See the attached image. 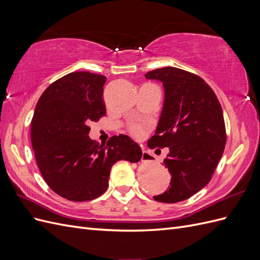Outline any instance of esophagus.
<instances>
[{"label": "esophagus", "mask_w": 260, "mask_h": 260, "mask_svg": "<svg viewBox=\"0 0 260 260\" xmlns=\"http://www.w3.org/2000/svg\"><path fill=\"white\" fill-rule=\"evenodd\" d=\"M153 155L149 153V152H147V151H143L142 152V161H145V162H147V161H153Z\"/></svg>", "instance_id": "esophagus-1"}]
</instances>
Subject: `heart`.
<instances>
[{
  "label": "heart",
  "instance_id": "obj_1",
  "mask_svg": "<svg viewBox=\"0 0 260 260\" xmlns=\"http://www.w3.org/2000/svg\"><path fill=\"white\" fill-rule=\"evenodd\" d=\"M148 129H149V125L145 123H131L129 125L130 133L133 137H136L138 139H142Z\"/></svg>",
  "mask_w": 260,
  "mask_h": 260
}]
</instances>
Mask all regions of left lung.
Returning <instances> with one entry per match:
<instances>
[{
	"instance_id": "8db88e82",
	"label": "left lung",
	"mask_w": 260,
	"mask_h": 260,
	"mask_svg": "<svg viewBox=\"0 0 260 260\" xmlns=\"http://www.w3.org/2000/svg\"><path fill=\"white\" fill-rule=\"evenodd\" d=\"M145 77L161 81L165 88L159 123L147 146L169 148L164 165L171 175L167 191L154 200L182 202L209 182L222 157L226 143L222 108L210 86L193 73L164 67Z\"/></svg>"
}]
</instances>
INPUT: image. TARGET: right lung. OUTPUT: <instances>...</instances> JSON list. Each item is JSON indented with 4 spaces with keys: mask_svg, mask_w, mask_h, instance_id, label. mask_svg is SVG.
<instances>
[{
    "mask_svg": "<svg viewBox=\"0 0 260 260\" xmlns=\"http://www.w3.org/2000/svg\"><path fill=\"white\" fill-rule=\"evenodd\" d=\"M106 77L75 72L51 83L39 99L30 138L39 170L51 190L73 202L99 198L111 168L120 159L138 162L140 146L123 135L106 145L89 138L90 124L106 115Z\"/></svg>",
    "mask_w": 260,
    "mask_h": 260,
    "instance_id": "obj_1",
    "label": "right lung"
}]
</instances>
